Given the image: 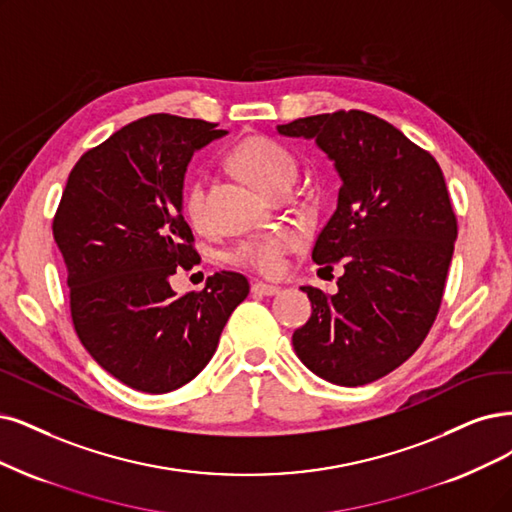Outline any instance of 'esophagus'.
I'll return each instance as SVG.
<instances>
[{"mask_svg": "<svg viewBox=\"0 0 512 512\" xmlns=\"http://www.w3.org/2000/svg\"><path fill=\"white\" fill-rule=\"evenodd\" d=\"M251 291H253L255 295L272 297V295H278V293H280V287H276V285H268V282H255V285L251 287Z\"/></svg>", "mask_w": 512, "mask_h": 512, "instance_id": "1", "label": "esophagus"}]
</instances>
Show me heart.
Listing matches in <instances>:
<instances>
[{"label":"heart","instance_id":"heart-1","mask_svg":"<svg viewBox=\"0 0 512 512\" xmlns=\"http://www.w3.org/2000/svg\"><path fill=\"white\" fill-rule=\"evenodd\" d=\"M232 164L249 179L259 192L268 194L276 185L295 179V160L289 151L266 137L244 139L232 154ZM183 213L192 225L204 221V183L192 179L183 192ZM297 246V236L289 230L253 236L242 240L230 253L238 266L253 268L261 274L274 276L285 266V255Z\"/></svg>","mask_w":512,"mask_h":512}]
</instances>
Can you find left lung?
I'll list each match as a JSON object with an SVG mask.
<instances>
[{"mask_svg":"<svg viewBox=\"0 0 512 512\" xmlns=\"http://www.w3.org/2000/svg\"><path fill=\"white\" fill-rule=\"evenodd\" d=\"M312 139L342 187L312 259L344 263L337 293L301 287L312 301L293 348L312 373L337 386L380 380L420 348L437 318L458 238L447 185L428 151L399 128L350 109L276 128Z\"/></svg>","mask_w":512,"mask_h":512,"instance_id":"obj_1","label":"left lung"}]
</instances>
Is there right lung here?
<instances>
[{
  "instance_id": "1",
  "label": "right lung",
  "mask_w": 512,
  "mask_h": 512,
  "mask_svg": "<svg viewBox=\"0 0 512 512\" xmlns=\"http://www.w3.org/2000/svg\"><path fill=\"white\" fill-rule=\"evenodd\" d=\"M217 124L156 113L88 149L69 173L52 232L65 259L75 333L122 384L162 394L211 361L234 308L249 295L236 272L177 295L170 276L200 261L183 219V183Z\"/></svg>"
}]
</instances>
